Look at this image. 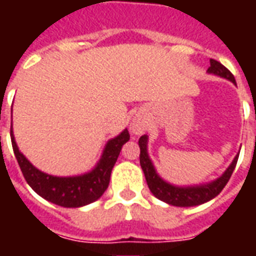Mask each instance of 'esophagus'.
<instances>
[{
  "label": "esophagus",
  "mask_w": 256,
  "mask_h": 256,
  "mask_svg": "<svg viewBox=\"0 0 256 256\" xmlns=\"http://www.w3.org/2000/svg\"><path fill=\"white\" fill-rule=\"evenodd\" d=\"M146 126H148V122H146V119H145L142 115H136L133 118V120L130 123V130H132V133L133 134H141L144 133L145 130H146Z\"/></svg>",
  "instance_id": "esophagus-1"
}]
</instances>
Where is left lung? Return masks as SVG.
<instances>
[{"label": "left lung", "instance_id": "1", "mask_svg": "<svg viewBox=\"0 0 256 256\" xmlns=\"http://www.w3.org/2000/svg\"><path fill=\"white\" fill-rule=\"evenodd\" d=\"M207 71L210 74H215L218 76L229 79L230 82L236 84V79L233 76V74L225 66H222L220 62H216L214 58L210 60V67ZM146 144H148V137L146 136H141V138L138 140L140 164H141V168L144 172L148 188L150 189V192L154 193L155 198H158L162 202H164V203L177 206V207L198 206V204L206 203V202H208L211 198H214L215 196H218L220 190L225 188L228 181L230 180L232 172L234 170V167L237 164V159H238V155H237L233 159V162H232L230 166L226 168V172L220 178H216L215 181H212V182L198 185V186H184L182 188V186H174L172 184L163 181L158 176L155 167H154L150 156H148V152H146Z\"/></svg>", "mask_w": 256, "mask_h": 256}]
</instances>
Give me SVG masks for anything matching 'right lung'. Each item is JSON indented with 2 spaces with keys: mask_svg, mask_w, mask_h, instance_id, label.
Returning <instances> with one entry per match:
<instances>
[{
  "mask_svg": "<svg viewBox=\"0 0 256 256\" xmlns=\"http://www.w3.org/2000/svg\"><path fill=\"white\" fill-rule=\"evenodd\" d=\"M10 140L20 170L31 188L50 203L68 208H75L93 203L106 192L110 185L112 168L116 163L123 144H126L130 140V134L126 128L118 137L110 140L97 166L92 172L76 177H54L36 168L18 148L12 126Z\"/></svg>",
  "mask_w": 256,
  "mask_h": 256,
  "instance_id": "right-lung-1",
  "label": "right lung"
}]
</instances>
